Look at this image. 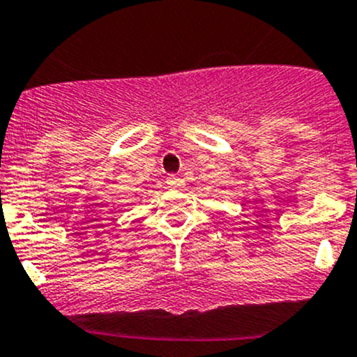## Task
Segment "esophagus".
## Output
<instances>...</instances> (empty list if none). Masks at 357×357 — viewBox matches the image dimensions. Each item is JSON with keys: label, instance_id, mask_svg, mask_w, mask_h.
Instances as JSON below:
<instances>
[{"label": "esophagus", "instance_id": "esophagus-1", "mask_svg": "<svg viewBox=\"0 0 357 357\" xmlns=\"http://www.w3.org/2000/svg\"><path fill=\"white\" fill-rule=\"evenodd\" d=\"M166 184H168V188H172V189H181L182 185H184V181H182L181 176L169 175L168 178H166Z\"/></svg>", "mask_w": 357, "mask_h": 357}]
</instances>
